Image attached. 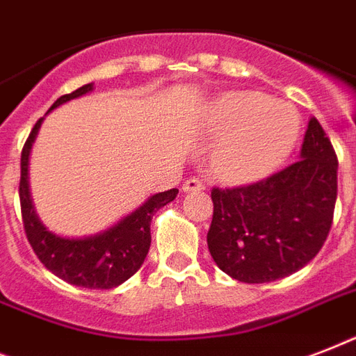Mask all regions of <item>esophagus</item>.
I'll return each instance as SVG.
<instances>
[{
  "label": "esophagus",
  "instance_id": "1",
  "mask_svg": "<svg viewBox=\"0 0 356 356\" xmlns=\"http://www.w3.org/2000/svg\"><path fill=\"white\" fill-rule=\"evenodd\" d=\"M205 190V183L201 179L190 177L188 181H184L183 192H203Z\"/></svg>",
  "mask_w": 356,
  "mask_h": 356
}]
</instances>
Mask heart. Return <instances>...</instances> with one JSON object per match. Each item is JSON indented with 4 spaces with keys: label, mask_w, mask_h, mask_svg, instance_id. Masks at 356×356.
I'll list each match as a JSON object with an SVG mask.
<instances>
[{
    "label": "heart",
    "mask_w": 356,
    "mask_h": 356,
    "mask_svg": "<svg viewBox=\"0 0 356 356\" xmlns=\"http://www.w3.org/2000/svg\"><path fill=\"white\" fill-rule=\"evenodd\" d=\"M205 133L218 138L209 155L222 181L245 183L275 170L298 144L301 118L290 103L257 92H229L209 105Z\"/></svg>",
    "instance_id": "heart-1"
}]
</instances>
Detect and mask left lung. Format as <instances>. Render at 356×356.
I'll use <instances>...</instances> for the list:
<instances>
[{
  "label": "left lung",
  "mask_w": 356,
  "mask_h": 356,
  "mask_svg": "<svg viewBox=\"0 0 356 356\" xmlns=\"http://www.w3.org/2000/svg\"><path fill=\"white\" fill-rule=\"evenodd\" d=\"M337 192V153L320 122L310 118L299 161L259 183L212 188V259L248 284L292 275L325 243Z\"/></svg>",
  "instance_id": "obj_1"
}]
</instances>
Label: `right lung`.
Segmentation results:
<instances>
[{
  "label": "right lung",
  "instance_id": "right-lung-1",
  "mask_svg": "<svg viewBox=\"0 0 356 356\" xmlns=\"http://www.w3.org/2000/svg\"><path fill=\"white\" fill-rule=\"evenodd\" d=\"M92 88L94 85L88 83L72 94L60 96L47 113L60 107L63 103L85 96L92 92ZM42 122L44 118L35 123V127L22 149L19 205H22L25 234H27L31 248L47 270L70 284L94 288V290H108V288L120 286L144 264L145 254L151 245L149 225L153 214L164 205H168L170 201L175 200L179 190L172 188L151 195L144 205L127 214L107 231L83 238L58 236V234L47 231L44 223L38 220L29 194V179H27L29 153Z\"/></svg>",
  "mask_w": 356,
  "mask_h": 356
}]
</instances>
